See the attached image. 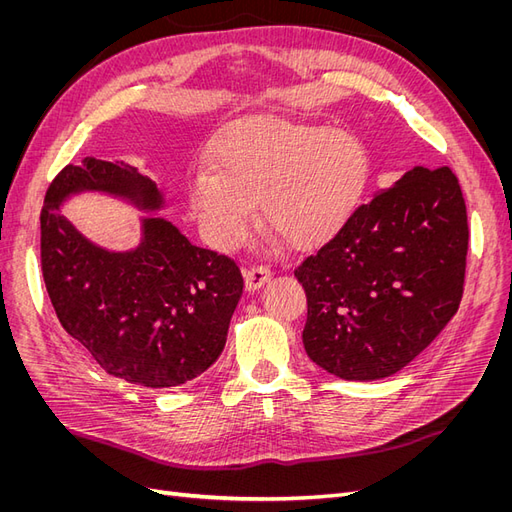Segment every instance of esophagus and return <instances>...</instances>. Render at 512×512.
<instances>
[{
	"mask_svg": "<svg viewBox=\"0 0 512 512\" xmlns=\"http://www.w3.org/2000/svg\"><path fill=\"white\" fill-rule=\"evenodd\" d=\"M243 280H245V288L254 292L271 280V271L267 267H247L243 269Z\"/></svg>",
	"mask_w": 512,
	"mask_h": 512,
	"instance_id": "1",
	"label": "esophagus"
}]
</instances>
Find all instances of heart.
Wrapping results in <instances>:
<instances>
[{
	"instance_id": "heart-1",
	"label": "heart",
	"mask_w": 512,
	"mask_h": 512,
	"mask_svg": "<svg viewBox=\"0 0 512 512\" xmlns=\"http://www.w3.org/2000/svg\"><path fill=\"white\" fill-rule=\"evenodd\" d=\"M218 173L190 183V203L207 241L232 250L260 220L299 252L316 250L344 228L367 179V153L344 130L260 117L226 132Z\"/></svg>"
}]
</instances>
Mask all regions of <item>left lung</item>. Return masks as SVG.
Instances as JSON below:
<instances>
[{"instance_id": "1", "label": "left lung", "mask_w": 512, "mask_h": 512, "mask_svg": "<svg viewBox=\"0 0 512 512\" xmlns=\"http://www.w3.org/2000/svg\"><path fill=\"white\" fill-rule=\"evenodd\" d=\"M468 237L451 168L414 166L376 192L294 271L307 294L309 359L356 382L404 369L457 314Z\"/></svg>"}]
</instances>
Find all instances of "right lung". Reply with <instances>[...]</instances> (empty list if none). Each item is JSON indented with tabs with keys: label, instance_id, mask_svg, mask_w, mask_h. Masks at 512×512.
I'll return each mask as SVG.
<instances>
[{
	"label": "right lung",
	"instance_id": "add662e5",
	"mask_svg": "<svg viewBox=\"0 0 512 512\" xmlns=\"http://www.w3.org/2000/svg\"><path fill=\"white\" fill-rule=\"evenodd\" d=\"M87 191L147 210L142 241L123 253L89 242L60 213ZM164 207L156 181L136 166L85 158L55 177L40 213L42 275L61 327L106 374L149 389L181 386L218 361L243 294L235 262L151 215Z\"/></svg>",
	"mask_w": 512,
	"mask_h": 512
}]
</instances>
